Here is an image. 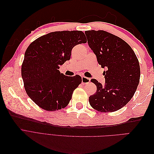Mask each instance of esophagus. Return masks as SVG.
Segmentation results:
<instances>
[{
    "instance_id": "34e87169",
    "label": "esophagus",
    "mask_w": 154,
    "mask_h": 154,
    "mask_svg": "<svg viewBox=\"0 0 154 154\" xmlns=\"http://www.w3.org/2000/svg\"><path fill=\"white\" fill-rule=\"evenodd\" d=\"M91 82V79L85 77V76H82V84H87Z\"/></svg>"
}]
</instances>
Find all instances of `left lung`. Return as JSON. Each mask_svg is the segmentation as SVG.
Here are the masks:
<instances>
[{"label":"left lung","mask_w":154,"mask_h":154,"mask_svg":"<svg viewBox=\"0 0 154 154\" xmlns=\"http://www.w3.org/2000/svg\"><path fill=\"white\" fill-rule=\"evenodd\" d=\"M88 46L97 61L105 68L103 85L96 79L91 82L97 87L89 97L93 109L102 112L122 109L132 99L140 79L138 59L131 47L119 37L103 31H86Z\"/></svg>","instance_id":"1"}]
</instances>
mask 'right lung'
Returning a JSON list of instances; mask_svg holds the SVG:
<instances>
[{"mask_svg": "<svg viewBox=\"0 0 154 154\" xmlns=\"http://www.w3.org/2000/svg\"><path fill=\"white\" fill-rule=\"evenodd\" d=\"M86 42L81 31H55L39 37L27 48L22 78L27 95L40 108L54 111L69 104L82 78L66 76L58 69L71 58L74 46Z\"/></svg>", "mask_w": 154, "mask_h": 154, "instance_id": "obj_1", "label": "right lung"}]
</instances>
